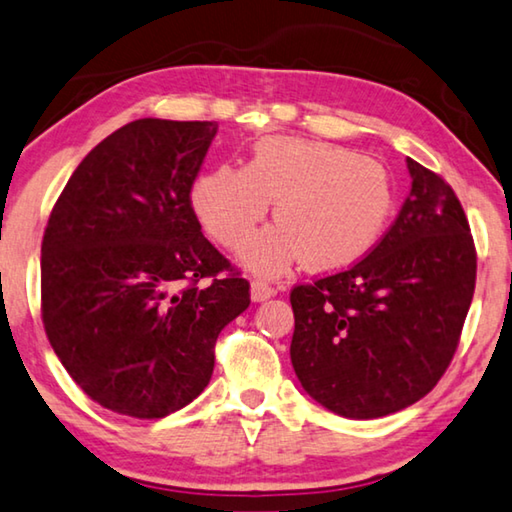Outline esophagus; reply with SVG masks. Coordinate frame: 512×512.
Instances as JSON below:
<instances>
[{"label":"esophagus","instance_id":"esophagus-1","mask_svg":"<svg viewBox=\"0 0 512 512\" xmlns=\"http://www.w3.org/2000/svg\"><path fill=\"white\" fill-rule=\"evenodd\" d=\"M274 295H276V290L270 286V283H265V281L251 283V299L254 301H265Z\"/></svg>","mask_w":512,"mask_h":512}]
</instances>
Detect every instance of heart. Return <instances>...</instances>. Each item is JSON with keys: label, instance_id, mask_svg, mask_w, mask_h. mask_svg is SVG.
Returning <instances> with one entry per match:
<instances>
[{"label": "heart", "instance_id": "1", "mask_svg": "<svg viewBox=\"0 0 512 512\" xmlns=\"http://www.w3.org/2000/svg\"><path fill=\"white\" fill-rule=\"evenodd\" d=\"M276 199V226L245 254L254 272L281 274L301 256L335 270L370 249L392 215V183L370 156L322 140L265 138L247 167L220 165L192 190L199 222L226 249L245 247Z\"/></svg>", "mask_w": 512, "mask_h": 512}]
</instances>
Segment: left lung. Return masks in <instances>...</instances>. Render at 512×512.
<instances>
[{"mask_svg": "<svg viewBox=\"0 0 512 512\" xmlns=\"http://www.w3.org/2000/svg\"><path fill=\"white\" fill-rule=\"evenodd\" d=\"M397 220L365 258L290 292V358L317 404L351 420L406 408L456 354L474 297L476 249L449 183L413 158Z\"/></svg>", "mask_w": 512, "mask_h": 512, "instance_id": "obj_1", "label": "left lung"}]
</instances>
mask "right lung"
I'll list each match as a JSON object with an SVG mask.
<instances>
[{"instance_id": "1", "label": "right lung", "mask_w": 512, "mask_h": 512, "mask_svg": "<svg viewBox=\"0 0 512 512\" xmlns=\"http://www.w3.org/2000/svg\"><path fill=\"white\" fill-rule=\"evenodd\" d=\"M215 122L124 124L83 158L43 236L40 311L74 383L158 420L211 381L217 335L249 281L201 233L190 192Z\"/></svg>"}]
</instances>
